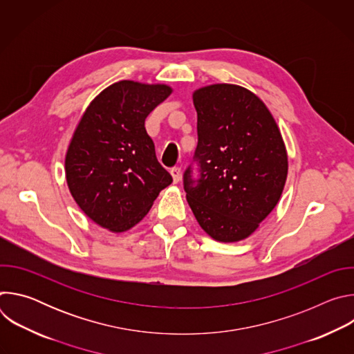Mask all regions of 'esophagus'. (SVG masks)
<instances>
[{
	"label": "esophagus",
	"instance_id": "esophagus-1",
	"mask_svg": "<svg viewBox=\"0 0 354 354\" xmlns=\"http://www.w3.org/2000/svg\"><path fill=\"white\" fill-rule=\"evenodd\" d=\"M171 175H172V179H174V182H175V183H178V182L180 180V168H178V167H174V168L171 169Z\"/></svg>",
	"mask_w": 354,
	"mask_h": 354
}]
</instances>
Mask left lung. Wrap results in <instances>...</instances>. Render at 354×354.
Listing matches in <instances>:
<instances>
[{
    "instance_id": "obj_1",
    "label": "left lung",
    "mask_w": 354,
    "mask_h": 354,
    "mask_svg": "<svg viewBox=\"0 0 354 354\" xmlns=\"http://www.w3.org/2000/svg\"><path fill=\"white\" fill-rule=\"evenodd\" d=\"M200 178L183 175L187 203L207 235L238 242L254 234L283 193L287 149L263 100L234 84L193 92Z\"/></svg>"
}]
</instances>
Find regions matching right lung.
I'll list each match as a JSON object with an SVG mask.
<instances>
[{"instance_id":"1","label":"right lung","mask_w":354,"mask_h":354,"mask_svg":"<svg viewBox=\"0 0 354 354\" xmlns=\"http://www.w3.org/2000/svg\"><path fill=\"white\" fill-rule=\"evenodd\" d=\"M171 93L167 84L123 80L95 96L77 124L66 154V179L75 203L102 228H133L172 183L144 126Z\"/></svg>"}]
</instances>
